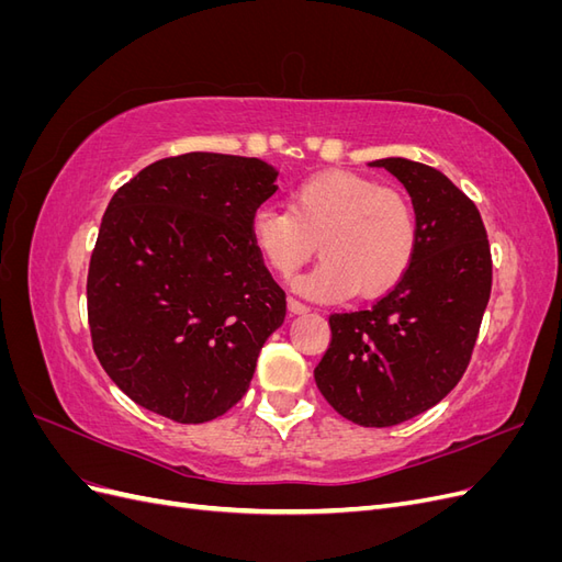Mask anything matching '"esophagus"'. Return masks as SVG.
Returning a JSON list of instances; mask_svg holds the SVG:
<instances>
[{
	"label": "esophagus",
	"mask_w": 562,
	"mask_h": 562,
	"mask_svg": "<svg viewBox=\"0 0 562 562\" xmlns=\"http://www.w3.org/2000/svg\"><path fill=\"white\" fill-rule=\"evenodd\" d=\"M288 310H291V314H307L312 307H310V304L295 300V297H288Z\"/></svg>",
	"instance_id": "34e87169"
}]
</instances>
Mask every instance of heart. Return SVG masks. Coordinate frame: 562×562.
Segmentation results:
<instances>
[{
  "mask_svg": "<svg viewBox=\"0 0 562 562\" xmlns=\"http://www.w3.org/2000/svg\"><path fill=\"white\" fill-rule=\"evenodd\" d=\"M250 234L279 277L323 260L297 288L318 300H345L356 291L378 297L411 269L417 250L413 203L398 190L349 171H323L291 192L288 209H260Z\"/></svg>",
  "mask_w": 562,
  "mask_h": 562,
  "instance_id": "b5f03b06",
  "label": "heart"
}]
</instances>
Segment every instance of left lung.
<instances>
[{"label":"left lung","mask_w":562,"mask_h":562,"mask_svg":"<svg viewBox=\"0 0 562 562\" xmlns=\"http://www.w3.org/2000/svg\"><path fill=\"white\" fill-rule=\"evenodd\" d=\"M413 199L417 250L372 307L330 314V347L314 370L335 411L361 427L427 413L462 380L492 291V255L475 203L431 166L380 159Z\"/></svg>","instance_id":"1"}]
</instances>
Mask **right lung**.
Instances as JSON below:
<instances>
[{
  "label": "right lung",
  "mask_w": 562,
  "mask_h": 562,
  "mask_svg": "<svg viewBox=\"0 0 562 562\" xmlns=\"http://www.w3.org/2000/svg\"><path fill=\"white\" fill-rule=\"evenodd\" d=\"M274 180L260 159L190 151L149 164L110 199L87 279L91 342L145 411L201 424L248 391L285 318L250 234Z\"/></svg>",
  "instance_id": "right-lung-1"
}]
</instances>
